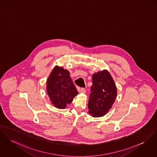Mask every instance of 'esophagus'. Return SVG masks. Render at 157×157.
Listing matches in <instances>:
<instances>
[{
  "label": "esophagus",
  "mask_w": 157,
  "mask_h": 157,
  "mask_svg": "<svg viewBox=\"0 0 157 157\" xmlns=\"http://www.w3.org/2000/svg\"><path fill=\"white\" fill-rule=\"evenodd\" d=\"M78 91H79V93H85L86 92V90L84 88H79L78 89Z\"/></svg>",
  "instance_id": "34e87169"
}]
</instances>
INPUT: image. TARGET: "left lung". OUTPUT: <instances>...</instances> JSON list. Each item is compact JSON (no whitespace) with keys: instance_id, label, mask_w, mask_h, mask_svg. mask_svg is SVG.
<instances>
[{"instance_id":"left-lung-1","label":"left lung","mask_w":157,"mask_h":157,"mask_svg":"<svg viewBox=\"0 0 157 157\" xmlns=\"http://www.w3.org/2000/svg\"><path fill=\"white\" fill-rule=\"evenodd\" d=\"M93 85L88 100V113L93 117L105 115L112 108L117 95L115 82L107 70L93 75Z\"/></svg>"}]
</instances>
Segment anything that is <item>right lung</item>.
Returning <instances> with one entry per match:
<instances>
[{
    "instance_id": "right-lung-1",
    "label": "right lung",
    "mask_w": 157,
    "mask_h": 157,
    "mask_svg": "<svg viewBox=\"0 0 157 157\" xmlns=\"http://www.w3.org/2000/svg\"><path fill=\"white\" fill-rule=\"evenodd\" d=\"M47 92L52 104L60 109L66 108L78 94L69 72L59 66H56L49 75Z\"/></svg>"
}]
</instances>
